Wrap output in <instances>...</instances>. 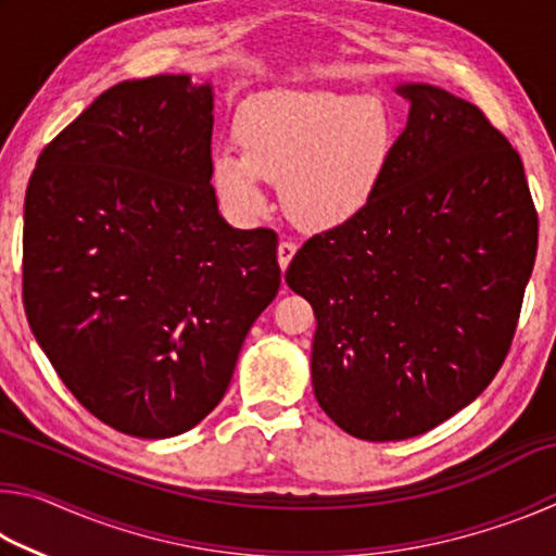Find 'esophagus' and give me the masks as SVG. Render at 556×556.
Returning a JSON list of instances; mask_svg holds the SVG:
<instances>
[{"mask_svg": "<svg viewBox=\"0 0 556 556\" xmlns=\"http://www.w3.org/2000/svg\"><path fill=\"white\" fill-rule=\"evenodd\" d=\"M294 255H296V244H294V242H289V240L279 242L277 257H279V267H281V269H287V267H289V262L294 260Z\"/></svg>", "mask_w": 556, "mask_h": 556, "instance_id": "1", "label": "esophagus"}]
</instances>
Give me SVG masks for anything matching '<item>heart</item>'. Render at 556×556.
I'll return each instance as SVG.
<instances>
[{
    "label": "heart",
    "mask_w": 556,
    "mask_h": 556,
    "mask_svg": "<svg viewBox=\"0 0 556 556\" xmlns=\"http://www.w3.org/2000/svg\"><path fill=\"white\" fill-rule=\"evenodd\" d=\"M240 154H213L211 181L235 220L267 213L262 178L281 186L299 228L338 230L378 199L394 154V119L375 98L277 90L250 98L235 115Z\"/></svg>",
    "instance_id": "b5f03b06"
}]
</instances>
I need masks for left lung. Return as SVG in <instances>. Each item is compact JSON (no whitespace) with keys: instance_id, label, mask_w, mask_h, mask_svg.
I'll return each instance as SVG.
<instances>
[{"instance_id":"left-lung-1","label":"left lung","mask_w":556,"mask_h":556,"mask_svg":"<svg viewBox=\"0 0 556 556\" xmlns=\"http://www.w3.org/2000/svg\"><path fill=\"white\" fill-rule=\"evenodd\" d=\"M378 199L308 238L287 285L314 306L312 382L351 437H419L473 402L510 351L538 255L520 154L481 110L409 83Z\"/></svg>"}]
</instances>
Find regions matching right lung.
<instances>
[{
  "mask_svg": "<svg viewBox=\"0 0 556 556\" xmlns=\"http://www.w3.org/2000/svg\"><path fill=\"white\" fill-rule=\"evenodd\" d=\"M213 90L125 80L36 162L24 308L73 397L122 434L193 429L277 296V232L235 230L211 186Z\"/></svg>",
  "mask_w": 556,
  "mask_h": 556,
  "instance_id": "add662e5",
  "label": "right lung"
}]
</instances>
